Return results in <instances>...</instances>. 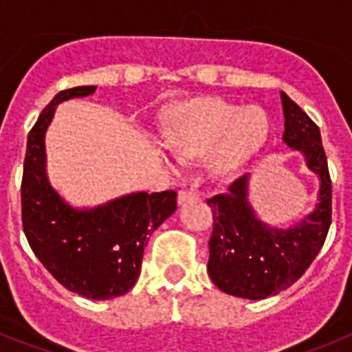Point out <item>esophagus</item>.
<instances>
[{
	"instance_id": "34e87169",
	"label": "esophagus",
	"mask_w": 352,
	"mask_h": 352,
	"mask_svg": "<svg viewBox=\"0 0 352 352\" xmlns=\"http://www.w3.org/2000/svg\"><path fill=\"white\" fill-rule=\"evenodd\" d=\"M195 199H199V195L195 194V192H192V190H179L178 192V203L179 204H185V203H188V201H195Z\"/></svg>"
}]
</instances>
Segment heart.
<instances>
[{"label":"heart","instance_id":"obj_1","mask_svg":"<svg viewBox=\"0 0 352 352\" xmlns=\"http://www.w3.org/2000/svg\"><path fill=\"white\" fill-rule=\"evenodd\" d=\"M272 121L259 105L227 102L219 96H192L176 102L164 116V138L179 162L210 158L220 178L247 169L266 148Z\"/></svg>","mask_w":352,"mask_h":352}]
</instances>
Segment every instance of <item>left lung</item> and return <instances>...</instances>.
I'll list each match as a JSON object with an SVG mask.
<instances>
[{
    "label": "left lung",
    "instance_id": "obj_1",
    "mask_svg": "<svg viewBox=\"0 0 352 352\" xmlns=\"http://www.w3.org/2000/svg\"><path fill=\"white\" fill-rule=\"evenodd\" d=\"M284 107V141L307 158L319 174V204L291 229L259 222L247 203V176L238 178L226 194L206 199L213 211L208 273L220 291L248 300H264L291 287L321 252L331 226V178L319 126L303 109L280 93Z\"/></svg>",
    "mask_w": 352,
    "mask_h": 352
}]
</instances>
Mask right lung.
Here are the masks:
<instances>
[{"label":"right lung","mask_w":352,"mask_h":352,"mask_svg":"<svg viewBox=\"0 0 352 352\" xmlns=\"http://www.w3.org/2000/svg\"><path fill=\"white\" fill-rule=\"evenodd\" d=\"M93 91L95 86L60 91L28 133L21 214L31 250L56 280L84 298L111 300L135 285L144 247L155 229L176 210V192H138L79 211L52 190L45 178V130L60 102Z\"/></svg>","instance_id":"right-lung-1"}]
</instances>
